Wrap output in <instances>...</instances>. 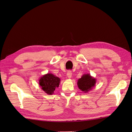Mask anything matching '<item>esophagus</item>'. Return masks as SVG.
Here are the masks:
<instances>
[{"label": "esophagus", "mask_w": 132, "mask_h": 132, "mask_svg": "<svg viewBox=\"0 0 132 132\" xmlns=\"http://www.w3.org/2000/svg\"><path fill=\"white\" fill-rule=\"evenodd\" d=\"M72 72L70 71H68V72L67 73V76L68 78L71 79L72 78Z\"/></svg>", "instance_id": "34e87169"}]
</instances>
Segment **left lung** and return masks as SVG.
Segmentation results:
<instances>
[{
  "mask_svg": "<svg viewBox=\"0 0 132 132\" xmlns=\"http://www.w3.org/2000/svg\"><path fill=\"white\" fill-rule=\"evenodd\" d=\"M96 79L92 77L90 74H84L81 78L78 79L77 85L78 88L84 93H87L95 86Z\"/></svg>",
  "mask_w": 132,
  "mask_h": 132,
  "instance_id": "obj_1",
  "label": "left lung"
}]
</instances>
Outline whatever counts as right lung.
I'll return each instance as SVG.
<instances>
[{"label":"right lung","mask_w":132,"mask_h":132,"mask_svg":"<svg viewBox=\"0 0 132 132\" xmlns=\"http://www.w3.org/2000/svg\"><path fill=\"white\" fill-rule=\"evenodd\" d=\"M60 82V79L52 73H47L39 80L40 87L48 95H52L55 88H58Z\"/></svg>","instance_id":"right-lung-1"}]
</instances>
